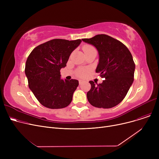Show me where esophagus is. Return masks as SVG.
Wrapping results in <instances>:
<instances>
[{"label":"esophagus","instance_id":"esophagus-1","mask_svg":"<svg viewBox=\"0 0 159 159\" xmlns=\"http://www.w3.org/2000/svg\"><path fill=\"white\" fill-rule=\"evenodd\" d=\"M79 84H81L83 82V80H79Z\"/></svg>","mask_w":159,"mask_h":159}]
</instances>
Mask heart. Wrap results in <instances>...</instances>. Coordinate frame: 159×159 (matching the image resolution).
I'll return each mask as SVG.
<instances>
[{"label": "heart", "mask_w": 159, "mask_h": 159, "mask_svg": "<svg viewBox=\"0 0 159 159\" xmlns=\"http://www.w3.org/2000/svg\"><path fill=\"white\" fill-rule=\"evenodd\" d=\"M94 49H95V48L91 45H86L83 47V51H84V53ZM88 71V70L86 68H79L77 70V75L79 77H84L85 75H86Z\"/></svg>", "instance_id": "heart-1"}]
</instances>
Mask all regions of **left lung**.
<instances>
[{
  "label": "left lung",
  "mask_w": 159,
  "mask_h": 159,
  "mask_svg": "<svg viewBox=\"0 0 159 159\" xmlns=\"http://www.w3.org/2000/svg\"><path fill=\"white\" fill-rule=\"evenodd\" d=\"M82 41L94 46L99 61L96 73L104 78L101 84L89 81V102L99 108H111L122 101L134 80L135 64L128 48L109 35L101 34Z\"/></svg>",
  "instance_id": "1"
}]
</instances>
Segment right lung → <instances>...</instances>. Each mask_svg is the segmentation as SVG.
<instances>
[{
	"label": "right lung",
	"mask_w": 159,
	"mask_h": 159,
	"mask_svg": "<svg viewBox=\"0 0 159 159\" xmlns=\"http://www.w3.org/2000/svg\"><path fill=\"white\" fill-rule=\"evenodd\" d=\"M81 42L53 39L37 46L28 56L25 67L28 86L43 106L61 109L71 103L79 81L61 79L60 70Z\"/></svg>",
	"instance_id": "obj_1"
}]
</instances>
